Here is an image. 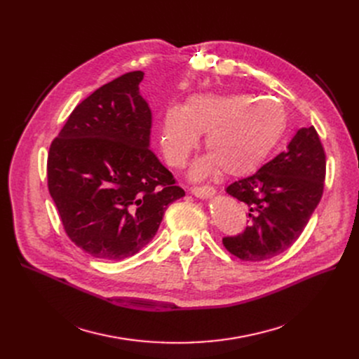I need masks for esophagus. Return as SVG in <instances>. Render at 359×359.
<instances>
[{
    "label": "esophagus",
    "mask_w": 359,
    "mask_h": 359,
    "mask_svg": "<svg viewBox=\"0 0 359 359\" xmlns=\"http://www.w3.org/2000/svg\"><path fill=\"white\" fill-rule=\"evenodd\" d=\"M192 194L199 199H210L215 195V189L212 186H202V187H194Z\"/></svg>",
    "instance_id": "obj_1"
}]
</instances>
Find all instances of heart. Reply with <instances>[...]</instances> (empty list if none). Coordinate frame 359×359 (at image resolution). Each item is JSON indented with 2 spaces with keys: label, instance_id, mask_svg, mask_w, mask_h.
<instances>
[{
  "label": "heart",
  "instance_id": "b5f03b06",
  "mask_svg": "<svg viewBox=\"0 0 359 359\" xmlns=\"http://www.w3.org/2000/svg\"><path fill=\"white\" fill-rule=\"evenodd\" d=\"M282 106L253 94H195L180 107L165 110L160 145L165 160L180 167L205 134L202 156L191 168L195 180L218 173L243 176L256 170L269 156L285 130Z\"/></svg>",
  "mask_w": 359,
  "mask_h": 359
}]
</instances>
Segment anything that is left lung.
<instances>
[{
    "label": "left lung",
    "instance_id": "obj_1",
    "mask_svg": "<svg viewBox=\"0 0 359 359\" xmlns=\"http://www.w3.org/2000/svg\"><path fill=\"white\" fill-rule=\"evenodd\" d=\"M325 176L326 156L317 132L301 128L284 153L225 189L249 211L244 233L222 238L225 249L250 262L290 249L322 199Z\"/></svg>",
    "mask_w": 359,
    "mask_h": 359
}]
</instances>
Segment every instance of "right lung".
I'll return each mask as SVG.
<instances>
[{"label": "right lung", "mask_w": 359, "mask_h": 359, "mask_svg": "<svg viewBox=\"0 0 359 359\" xmlns=\"http://www.w3.org/2000/svg\"><path fill=\"white\" fill-rule=\"evenodd\" d=\"M142 71L97 88L72 110L48 156V187L68 237L93 257L122 260L156 236L184 196L149 149Z\"/></svg>", "instance_id": "add662e5"}]
</instances>
